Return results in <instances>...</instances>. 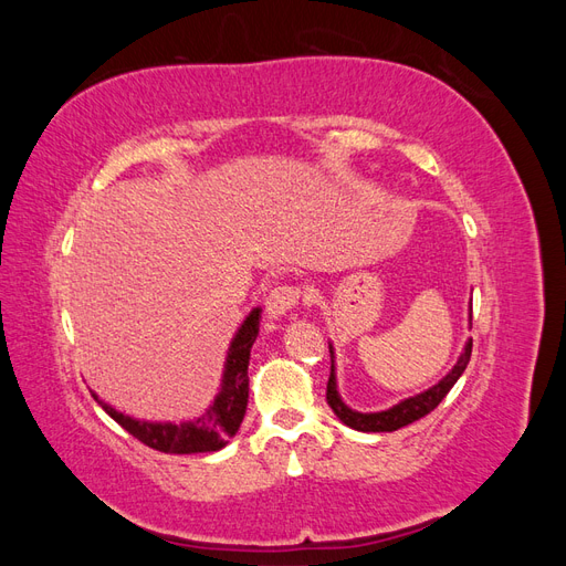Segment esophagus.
<instances>
[{
  "mask_svg": "<svg viewBox=\"0 0 566 566\" xmlns=\"http://www.w3.org/2000/svg\"><path fill=\"white\" fill-rule=\"evenodd\" d=\"M297 302H300V287H295V285L273 287L266 297V316L271 321H279L290 310H295Z\"/></svg>",
  "mask_w": 566,
  "mask_h": 566,
  "instance_id": "34e87169",
  "label": "esophagus"
}]
</instances>
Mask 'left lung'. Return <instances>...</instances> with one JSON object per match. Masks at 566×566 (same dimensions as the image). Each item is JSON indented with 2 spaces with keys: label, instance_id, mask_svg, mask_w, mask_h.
<instances>
[{
  "label": "left lung",
  "instance_id": "8db88e82",
  "mask_svg": "<svg viewBox=\"0 0 566 566\" xmlns=\"http://www.w3.org/2000/svg\"><path fill=\"white\" fill-rule=\"evenodd\" d=\"M470 321H472V304H470ZM328 347H331V378H328V391H325V399H328V406L333 408V413L356 432H394V430H401V427H406L410 422L424 418L427 413H432V410L441 403V399L447 397L451 387L458 382V378L465 373V368L470 364L472 337L465 342V347H462L455 366L447 375H443L437 385H432L430 389H424L420 394H413V397L401 399L399 403H394L385 410H375V413H361V410H354L345 401H342L339 389H337V375H335V347L333 345H328Z\"/></svg>",
  "mask_w": 566,
  "mask_h": 566
}]
</instances>
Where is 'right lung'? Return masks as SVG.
Returning <instances> with one entry per match:
<instances>
[{"instance_id": "add662e5", "label": "right lung", "mask_w": 566, "mask_h": 566, "mask_svg": "<svg viewBox=\"0 0 566 566\" xmlns=\"http://www.w3.org/2000/svg\"><path fill=\"white\" fill-rule=\"evenodd\" d=\"M260 318L262 310H254L245 316L241 328L235 331L224 373H221V387L217 391L214 401L205 408V413L184 420V422H150V420H136L132 416L119 413L111 403H106L98 394L92 391L96 403L106 410V413L123 424L125 430L139 439L146 447L163 451V453H212L224 449L229 439L238 432L248 408V391H250V349L254 345L256 335H260Z\"/></svg>"}]
</instances>
